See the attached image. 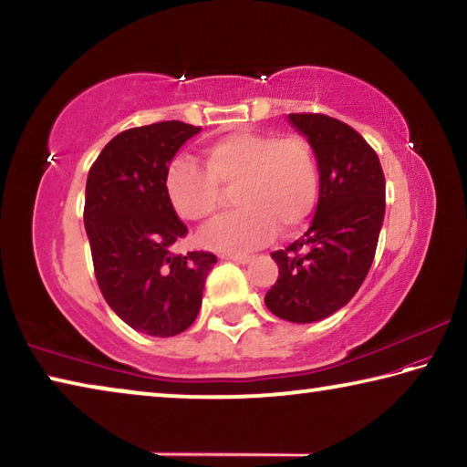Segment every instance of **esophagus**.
Segmentation results:
<instances>
[{
    "label": "esophagus",
    "mask_w": 467,
    "mask_h": 467,
    "mask_svg": "<svg viewBox=\"0 0 467 467\" xmlns=\"http://www.w3.org/2000/svg\"><path fill=\"white\" fill-rule=\"evenodd\" d=\"M223 259H228V262L234 264H249L253 257L247 255V253H223Z\"/></svg>",
    "instance_id": "esophagus-1"
}]
</instances>
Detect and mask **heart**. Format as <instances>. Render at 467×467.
Listing matches in <instances>:
<instances>
[{
    "mask_svg": "<svg viewBox=\"0 0 467 467\" xmlns=\"http://www.w3.org/2000/svg\"><path fill=\"white\" fill-rule=\"evenodd\" d=\"M203 162L179 156L164 175V193L181 218L202 223L223 203V189H234L239 205L202 233L208 247L224 253L265 244L275 228L290 233L305 224L319 197V164L303 136L241 130L203 146Z\"/></svg>",
    "mask_w": 467,
    "mask_h": 467,
    "instance_id": "obj_1",
    "label": "heart"
}]
</instances>
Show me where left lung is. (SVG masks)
<instances>
[{"mask_svg":"<svg viewBox=\"0 0 467 467\" xmlns=\"http://www.w3.org/2000/svg\"><path fill=\"white\" fill-rule=\"evenodd\" d=\"M319 164V203L303 239L274 251L278 280L265 305L280 319L311 323L350 300L373 264L385 214L379 156L350 125L321 113H290Z\"/></svg>","mask_w":467,"mask_h":467,"instance_id":"obj_1","label":"left lung"}]
</instances>
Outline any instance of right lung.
I'll return each mask as SVG.
<instances>
[{
    "label": "right lung",
    "mask_w": 467,
    "mask_h": 467,
    "mask_svg": "<svg viewBox=\"0 0 467 467\" xmlns=\"http://www.w3.org/2000/svg\"><path fill=\"white\" fill-rule=\"evenodd\" d=\"M202 128L158 121L109 141L88 171L84 226L102 296L130 327L171 337L195 321L216 255H175L181 223L164 193V175L185 141Z\"/></svg>",
    "instance_id": "right-lung-1"
}]
</instances>
